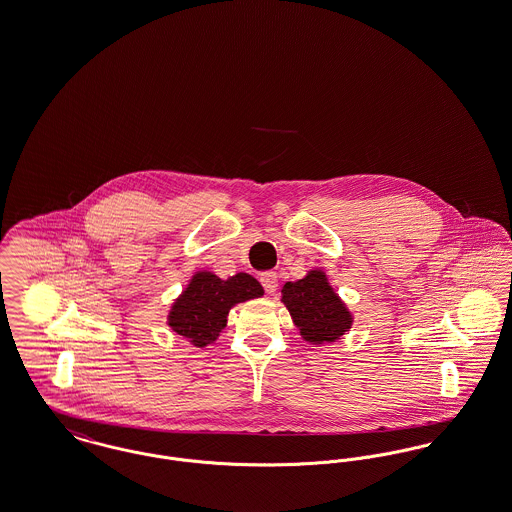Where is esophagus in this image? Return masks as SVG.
<instances>
[{
	"label": "esophagus",
	"mask_w": 512,
	"mask_h": 512,
	"mask_svg": "<svg viewBox=\"0 0 512 512\" xmlns=\"http://www.w3.org/2000/svg\"><path fill=\"white\" fill-rule=\"evenodd\" d=\"M261 284H263L265 292L272 295V293L276 292V288H278V274L276 272H263L261 274Z\"/></svg>",
	"instance_id": "1"
}]
</instances>
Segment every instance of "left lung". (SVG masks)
<instances>
[{
  "label": "left lung",
  "mask_w": 512,
  "mask_h": 512,
  "mask_svg": "<svg viewBox=\"0 0 512 512\" xmlns=\"http://www.w3.org/2000/svg\"><path fill=\"white\" fill-rule=\"evenodd\" d=\"M282 303L290 311L301 338L313 345L341 340L353 324L347 305L330 286L326 272L309 270L305 278L286 282Z\"/></svg>",
  "instance_id": "8db88e82"
}]
</instances>
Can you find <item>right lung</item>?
<instances>
[{"label": "right lung", "instance_id": "obj_1", "mask_svg": "<svg viewBox=\"0 0 512 512\" xmlns=\"http://www.w3.org/2000/svg\"><path fill=\"white\" fill-rule=\"evenodd\" d=\"M263 293V286L251 274L238 272L222 280L209 270H199L172 303L167 324L172 332L195 347H205L226 328V318L234 305L261 297Z\"/></svg>", "mask_w": 512, "mask_h": 512}]
</instances>
